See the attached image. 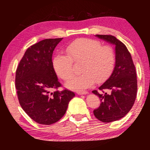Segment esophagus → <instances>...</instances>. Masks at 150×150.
I'll return each instance as SVG.
<instances>
[{
  "label": "esophagus",
  "instance_id": "obj_1",
  "mask_svg": "<svg viewBox=\"0 0 150 150\" xmlns=\"http://www.w3.org/2000/svg\"><path fill=\"white\" fill-rule=\"evenodd\" d=\"M87 91H77V94H80V95H82V94H87Z\"/></svg>",
  "mask_w": 150,
  "mask_h": 150
}]
</instances>
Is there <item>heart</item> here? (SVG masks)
Listing matches in <instances>:
<instances>
[{
    "mask_svg": "<svg viewBox=\"0 0 150 150\" xmlns=\"http://www.w3.org/2000/svg\"><path fill=\"white\" fill-rule=\"evenodd\" d=\"M67 55L58 53L53 59L56 73L64 80L73 75V62H82V75L67 82L69 88L80 90L101 83L110 76L116 64V56L111 46H102L98 40L82 38L70 43L65 48Z\"/></svg>",
    "mask_w": 150,
    "mask_h": 150,
    "instance_id": "b5f03b06",
    "label": "heart"
}]
</instances>
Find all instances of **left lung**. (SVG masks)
<instances>
[{
    "label": "left lung",
    "instance_id": "8db88e82",
    "mask_svg": "<svg viewBox=\"0 0 150 150\" xmlns=\"http://www.w3.org/2000/svg\"><path fill=\"white\" fill-rule=\"evenodd\" d=\"M96 37L115 46L116 60L111 75L97 90L92 93L101 100L94 115L104 123L118 120L128 113L135 103L137 90V74L131 55L123 43L112 35L97 34ZM109 90L110 93H105Z\"/></svg>",
    "mask_w": 150,
    "mask_h": 150
}]
</instances>
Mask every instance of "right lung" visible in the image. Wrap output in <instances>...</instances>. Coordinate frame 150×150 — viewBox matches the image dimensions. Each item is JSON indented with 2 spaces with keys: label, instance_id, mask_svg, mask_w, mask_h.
<instances>
[{
  "label": "right lung",
  "instance_id": "obj_1",
  "mask_svg": "<svg viewBox=\"0 0 150 150\" xmlns=\"http://www.w3.org/2000/svg\"><path fill=\"white\" fill-rule=\"evenodd\" d=\"M63 39H46L31 46L20 61L15 87L22 109L39 124L51 125L64 116L75 93L63 89L53 67L52 55ZM53 89L56 91L52 92Z\"/></svg>",
  "mask_w": 150,
  "mask_h": 150
}]
</instances>
